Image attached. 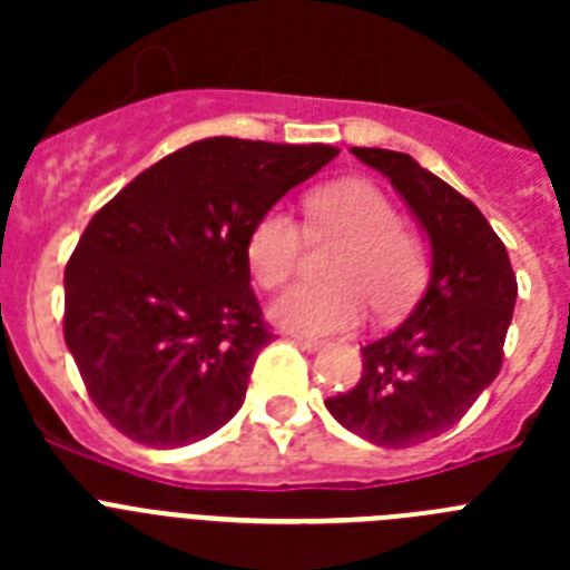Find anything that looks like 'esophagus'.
Returning <instances> with one entry per match:
<instances>
[{
	"mask_svg": "<svg viewBox=\"0 0 570 570\" xmlns=\"http://www.w3.org/2000/svg\"><path fill=\"white\" fill-rule=\"evenodd\" d=\"M291 340L296 342L299 347H305V351H320L322 345H325V340H316V336H299V334H291Z\"/></svg>",
	"mask_w": 570,
	"mask_h": 570,
	"instance_id": "34e87169",
	"label": "esophagus"
}]
</instances>
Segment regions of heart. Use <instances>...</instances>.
I'll return each mask as SVG.
<instances>
[{"mask_svg": "<svg viewBox=\"0 0 570 570\" xmlns=\"http://www.w3.org/2000/svg\"><path fill=\"white\" fill-rule=\"evenodd\" d=\"M308 230L340 236L345 250L331 276L340 282H302L274 305V320L305 334H336L356 328L367 316V302L382 320L414 305L428 276L420 236L402 225L396 205L367 179H340L311 190L305 199ZM305 254V225L291 210L271 208L248 234L245 256L262 288H282Z\"/></svg>", "mask_w": 570, "mask_h": 570, "instance_id": "heart-1", "label": "heart"}]
</instances>
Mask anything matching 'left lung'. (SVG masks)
Returning <instances> with one entry per match:
<instances>
[{"label": "left lung", "mask_w": 570, "mask_h": 570, "mask_svg": "<svg viewBox=\"0 0 570 570\" xmlns=\"http://www.w3.org/2000/svg\"><path fill=\"white\" fill-rule=\"evenodd\" d=\"M391 179L431 239V279L400 328L362 347V376L325 400L340 425L382 448L434 440L497 380L517 276L480 208L407 154L351 148Z\"/></svg>", "instance_id": "8db88e82"}]
</instances>
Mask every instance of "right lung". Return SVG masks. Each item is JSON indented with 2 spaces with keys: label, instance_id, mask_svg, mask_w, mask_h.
Segmentation results:
<instances>
[{
  "label": "right lung",
  "instance_id": "right-lung-1",
  "mask_svg": "<svg viewBox=\"0 0 570 570\" xmlns=\"http://www.w3.org/2000/svg\"><path fill=\"white\" fill-rule=\"evenodd\" d=\"M336 154L210 136L97 210L65 268V342L116 431L179 448L239 411L274 340L250 288L248 234Z\"/></svg>",
  "mask_w": 570,
  "mask_h": 570
}]
</instances>
